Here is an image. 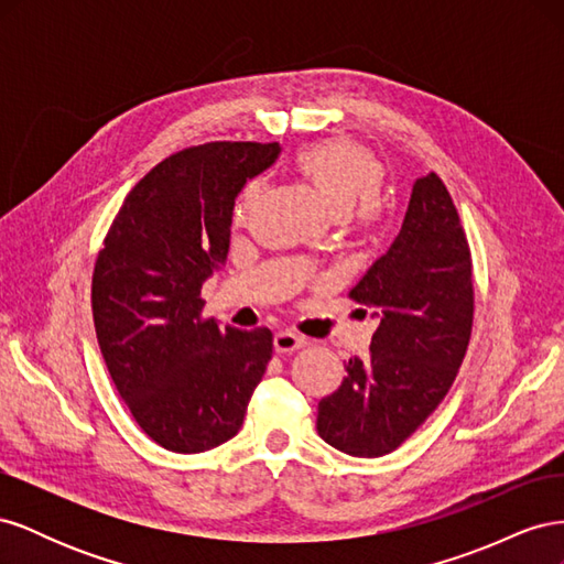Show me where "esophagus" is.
Here are the masks:
<instances>
[{"label": "esophagus", "mask_w": 564, "mask_h": 564, "mask_svg": "<svg viewBox=\"0 0 564 564\" xmlns=\"http://www.w3.org/2000/svg\"><path fill=\"white\" fill-rule=\"evenodd\" d=\"M308 340H305V336L296 334V332H278L275 338H272V346H275L278 352H292V350H299L303 348Z\"/></svg>", "instance_id": "obj_1"}]
</instances>
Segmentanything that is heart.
<instances>
[{
	"label": "heart",
	"instance_id": "obj_1",
	"mask_svg": "<svg viewBox=\"0 0 564 564\" xmlns=\"http://www.w3.org/2000/svg\"><path fill=\"white\" fill-rule=\"evenodd\" d=\"M296 164L336 216H348L365 232H377L383 220V209L377 199L383 183V166L371 152L352 141H324L303 148ZM259 195V183H249L237 199L235 220H245Z\"/></svg>",
	"mask_w": 564,
	"mask_h": 564
}]
</instances>
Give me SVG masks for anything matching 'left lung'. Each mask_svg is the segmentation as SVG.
<instances>
[{
	"instance_id": "obj_1",
	"label": "left lung",
	"mask_w": 564,
	"mask_h": 564,
	"mask_svg": "<svg viewBox=\"0 0 564 564\" xmlns=\"http://www.w3.org/2000/svg\"><path fill=\"white\" fill-rule=\"evenodd\" d=\"M377 308L369 357L317 404V433L350 456L398 449L449 392L473 329L470 247L437 174L416 178L400 235L350 289Z\"/></svg>"
}]
</instances>
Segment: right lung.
I'll use <instances>...</instances> for the list:
<instances>
[{
  "label": "right lung",
  "instance_id": "obj_1",
  "mask_svg": "<svg viewBox=\"0 0 564 564\" xmlns=\"http://www.w3.org/2000/svg\"><path fill=\"white\" fill-rule=\"evenodd\" d=\"M278 155V143L251 141L176 152L133 185L98 251L100 352L135 423L169 452L235 437L272 357L270 329L202 319L199 292L228 259L235 197Z\"/></svg>",
  "mask_w": 564,
  "mask_h": 564
}]
</instances>
